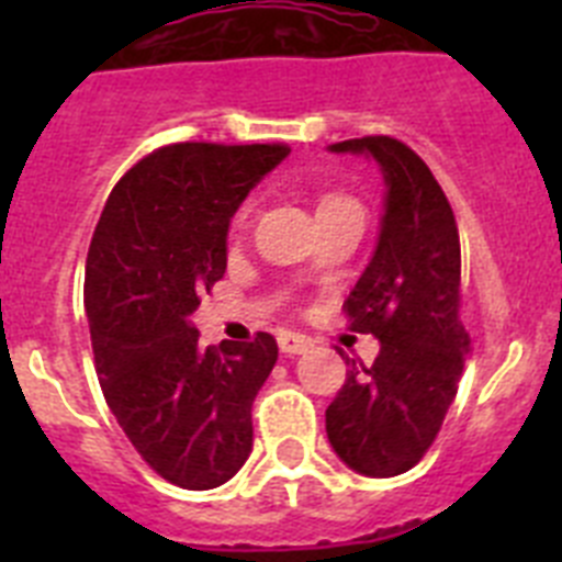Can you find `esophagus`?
I'll return each instance as SVG.
<instances>
[{"mask_svg": "<svg viewBox=\"0 0 562 562\" xmlns=\"http://www.w3.org/2000/svg\"><path fill=\"white\" fill-rule=\"evenodd\" d=\"M278 346H281L284 355L292 357V355H304V351H310L312 340L304 335H295V331H281V335H278Z\"/></svg>", "mask_w": 562, "mask_h": 562, "instance_id": "34e87169", "label": "esophagus"}]
</instances>
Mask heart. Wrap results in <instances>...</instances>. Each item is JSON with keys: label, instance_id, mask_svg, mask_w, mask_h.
I'll use <instances>...</instances> for the list:
<instances>
[{"label": "heart", "instance_id": "obj_1", "mask_svg": "<svg viewBox=\"0 0 562 562\" xmlns=\"http://www.w3.org/2000/svg\"><path fill=\"white\" fill-rule=\"evenodd\" d=\"M337 202H346V196H340V193H326L324 200H321V207L337 205Z\"/></svg>", "mask_w": 562, "mask_h": 562}]
</instances>
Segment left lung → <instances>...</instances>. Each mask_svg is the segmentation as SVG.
<instances>
[{
    "instance_id": "left-lung-1",
    "label": "left lung",
    "mask_w": 562,
    "mask_h": 562,
    "mask_svg": "<svg viewBox=\"0 0 562 562\" xmlns=\"http://www.w3.org/2000/svg\"><path fill=\"white\" fill-rule=\"evenodd\" d=\"M374 157L385 180L380 236L346 297L351 331L374 335V366L351 371L326 408V436L351 470L391 479L428 453L459 391L470 335L459 317L461 245L453 207L405 143L374 134L329 146Z\"/></svg>"
}]
</instances>
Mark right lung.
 <instances>
[{"label": "right lung", "instance_id": "right-lung-1", "mask_svg": "<svg viewBox=\"0 0 562 562\" xmlns=\"http://www.w3.org/2000/svg\"><path fill=\"white\" fill-rule=\"evenodd\" d=\"M286 154L278 143L157 148L112 188L92 233L83 306L103 396L143 461L182 490L225 484L252 450L276 337L202 349L191 315L225 276L233 213Z\"/></svg>", "mask_w": 562, "mask_h": 562}]
</instances>
